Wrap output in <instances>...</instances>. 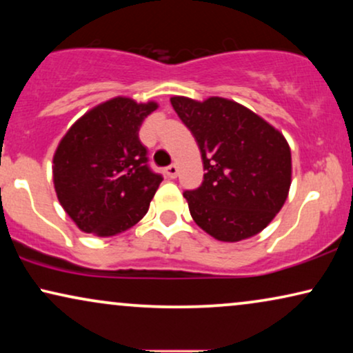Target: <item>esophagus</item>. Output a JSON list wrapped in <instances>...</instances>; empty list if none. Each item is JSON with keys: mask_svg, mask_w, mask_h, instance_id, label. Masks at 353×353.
I'll return each instance as SVG.
<instances>
[{"mask_svg": "<svg viewBox=\"0 0 353 353\" xmlns=\"http://www.w3.org/2000/svg\"><path fill=\"white\" fill-rule=\"evenodd\" d=\"M165 173H167V176L168 178H176V175H178V167L175 165V163H172V165H168L167 168H165Z\"/></svg>", "mask_w": 353, "mask_h": 353, "instance_id": "esophagus-1", "label": "esophagus"}]
</instances>
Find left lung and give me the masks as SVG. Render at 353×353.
<instances>
[{"mask_svg": "<svg viewBox=\"0 0 353 353\" xmlns=\"http://www.w3.org/2000/svg\"><path fill=\"white\" fill-rule=\"evenodd\" d=\"M170 103L194 137L204 163V181L185 191L192 220L223 243L260 233L288 199L291 149L283 133L234 101Z\"/></svg>", "mask_w": 353, "mask_h": 353, "instance_id": "1", "label": "left lung"}]
</instances>
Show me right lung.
Here are the masks:
<instances>
[{
	"label": "right lung",
	"mask_w": 353,
	"mask_h": 353,
	"mask_svg": "<svg viewBox=\"0 0 353 353\" xmlns=\"http://www.w3.org/2000/svg\"><path fill=\"white\" fill-rule=\"evenodd\" d=\"M157 103L130 98L105 101L69 128L52 157L61 205L85 233H123L146 215L163 180L148 165L139 127Z\"/></svg>",
	"instance_id": "right-lung-1"
}]
</instances>
